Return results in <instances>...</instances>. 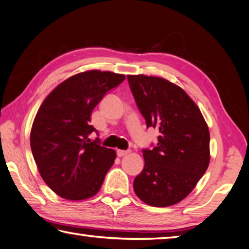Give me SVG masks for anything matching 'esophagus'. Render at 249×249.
<instances>
[{
	"mask_svg": "<svg viewBox=\"0 0 249 249\" xmlns=\"http://www.w3.org/2000/svg\"><path fill=\"white\" fill-rule=\"evenodd\" d=\"M129 154V150H121V149H118L117 150V156L118 157H124L125 155Z\"/></svg>",
	"mask_w": 249,
	"mask_h": 249,
	"instance_id": "1",
	"label": "esophagus"
}]
</instances>
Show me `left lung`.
<instances>
[{
  "mask_svg": "<svg viewBox=\"0 0 249 249\" xmlns=\"http://www.w3.org/2000/svg\"><path fill=\"white\" fill-rule=\"evenodd\" d=\"M147 128L158 129V144L143 149L142 173L133 189L155 207L174 205L194 190L210 164V131L200 108L179 86L164 78L128 75Z\"/></svg>",
  "mask_w": 249,
  "mask_h": 249,
  "instance_id": "obj_1",
  "label": "left lung"
}]
</instances>
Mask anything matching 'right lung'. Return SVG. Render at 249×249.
<instances>
[{"label": "right lung", "mask_w": 249, "mask_h": 249, "mask_svg": "<svg viewBox=\"0 0 249 249\" xmlns=\"http://www.w3.org/2000/svg\"><path fill=\"white\" fill-rule=\"evenodd\" d=\"M124 74L86 71L58 85L35 116L30 144L40 176L54 194L71 201L98 194L116 151L88 138L91 113Z\"/></svg>", "instance_id": "right-lung-1"}]
</instances>
